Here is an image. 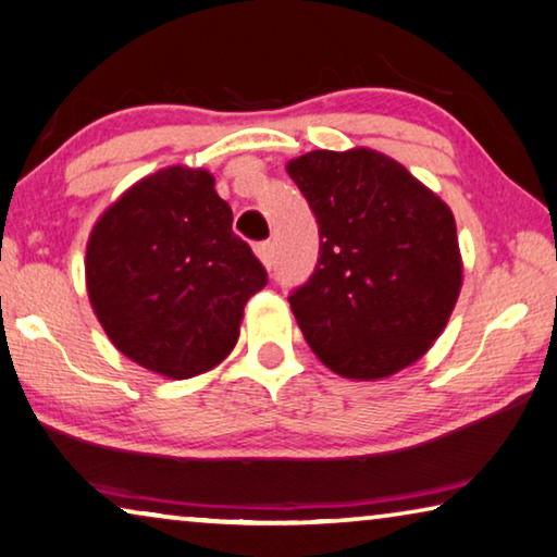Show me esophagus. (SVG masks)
<instances>
[{"label":"esophagus","mask_w":557,"mask_h":557,"mask_svg":"<svg viewBox=\"0 0 557 557\" xmlns=\"http://www.w3.org/2000/svg\"><path fill=\"white\" fill-rule=\"evenodd\" d=\"M255 255L260 257V262L268 270L272 268V264H275V247H272V243H257L255 245Z\"/></svg>","instance_id":"esophagus-1"}]
</instances>
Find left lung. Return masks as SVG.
<instances>
[{"instance_id": "8db88e82", "label": "left lung", "mask_w": 557, "mask_h": 557, "mask_svg": "<svg viewBox=\"0 0 557 557\" xmlns=\"http://www.w3.org/2000/svg\"><path fill=\"white\" fill-rule=\"evenodd\" d=\"M320 225L312 277L289 295L322 364L383 380L433 347L458 302L453 210L377 149H314L287 162Z\"/></svg>"}]
</instances>
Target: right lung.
Returning a JSON list of instances; mask_svg holds the SVG:
<instances>
[{"label":"right lung","instance_id":"1","mask_svg":"<svg viewBox=\"0 0 557 557\" xmlns=\"http://www.w3.org/2000/svg\"><path fill=\"white\" fill-rule=\"evenodd\" d=\"M85 277L112 345L170 380L218 368L247 300L268 285L212 174L185 164L147 174L99 214Z\"/></svg>","mask_w":557,"mask_h":557}]
</instances>
